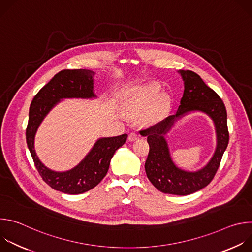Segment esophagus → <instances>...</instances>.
Masks as SVG:
<instances>
[{
  "mask_svg": "<svg viewBox=\"0 0 252 252\" xmlns=\"http://www.w3.org/2000/svg\"><path fill=\"white\" fill-rule=\"evenodd\" d=\"M137 134L135 133V132H131V133H129L128 134V137H127V139L129 140V141H133V140H135V139H137Z\"/></svg>",
  "mask_w": 252,
  "mask_h": 252,
  "instance_id": "1",
  "label": "esophagus"
}]
</instances>
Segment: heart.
Returning <instances> with one entry per match:
<instances>
[{"mask_svg":"<svg viewBox=\"0 0 252 252\" xmlns=\"http://www.w3.org/2000/svg\"><path fill=\"white\" fill-rule=\"evenodd\" d=\"M167 102V96L160 94L158 83H149L129 91L123 103V114L130 119L141 117V124L148 126L154 124L159 118Z\"/></svg>","mask_w":252,"mask_h":252,"instance_id":"heart-1","label":"heart"}]
</instances>
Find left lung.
I'll return each mask as SVG.
<instances>
[{
    "mask_svg": "<svg viewBox=\"0 0 252 252\" xmlns=\"http://www.w3.org/2000/svg\"><path fill=\"white\" fill-rule=\"evenodd\" d=\"M178 73L184 80L185 91L175 115L140 132L148 137L150 145L145 164L150 182L163 193L188 195L200 190L212 181L227 148L229 133L226 109L219 94L207 87L194 71L181 69ZM190 111L204 112L214 121L218 140L217 149L209 163L196 172H187L174 164L164 137L176 119Z\"/></svg>",
    "mask_w": 252,
    "mask_h": 252,
    "instance_id": "left-lung-1",
    "label": "left lung"
}]
</instances>
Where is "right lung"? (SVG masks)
Returning <instances> with one entry per match:
<instances>
[{
	"label": "right lung",
	"mask_w": 252,
	"mask_h": 252,
	"mask_svg": "<svg viewBox=\"0 0 252 252\" xmlns=\"http://www.w3.org/2000/svg\"><path fill=\"white\" fill-rule=\"evenodd\" d=\"M94 71L90 69L61 70L34 95L30 106L26 139L34 165L45 183L52 189L67 194L84 193L97 186L109 170L116 151L127 138L126 133L98 138L77 166L63 172L45 166L35 154V132L45 117L61 99L96 97L94 93Z\"/></svg>",
	"instance_id": "add662e5"
}]
</instances>
